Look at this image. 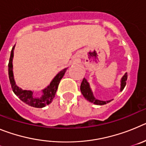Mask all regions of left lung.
I'll return each mask as SVG.
<instances>
[{
    "mask_svg": "<svg viewBox=\"0 0 146 146\" xmlns=\"http://www.w3.org/2000/svg\"><path fill=\"white\" fill-rule=\"evenodd\" d=\"M126 80H127V73H125L124 75L122 77V78L121 80L120 91H123L124 87L126 86ZM80 91L82 94L83 95V96L86 98V99H87L88 101L90 102H92L95 104H97V105H103V104H105L107 103H109L110 102H111L113 100L112 99V100H108V101H102V100L96 99V98L94 97L93 91L91 88V86H90V84H89L87 80L85 77L83 78L82 83H81Z\"/></svg>",
    "mask_w": 146,
    "mask_h": 146,
    "instance_id": "1",
    "label": "left lung"
}]
</instances>
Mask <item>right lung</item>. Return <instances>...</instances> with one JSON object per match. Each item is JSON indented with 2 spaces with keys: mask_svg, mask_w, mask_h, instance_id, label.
Masks as SVG:
<instances>
[{
  "mask_svg": "<svg viewBox=\"0 0 146 146\" xmlns=\"http://www.w3.org/2000/svg\"><path fill=\"white\" fill-rule=\"evenodd\" d=\"M15 47V45L12 47V50L11 51L9 62V65H8V66H9V77L12 91L19 97L20 100H22L25 104H28L29 106L36 108H42L46 105H48L52 102V99L55 97L60 80L62 79V77H64V74L66 72L68 68H65L60 72H59L52 79V80L50 82V84L42 90V96H39V97H36V96H33V91H29V90H23L16 85L14 74H13L12 64Z\"/></svg>",
  "mask_w": 146,
  "mask_h": 146,
  "instance_id": "1",
  "label": "right lung"
}]
</instances>
